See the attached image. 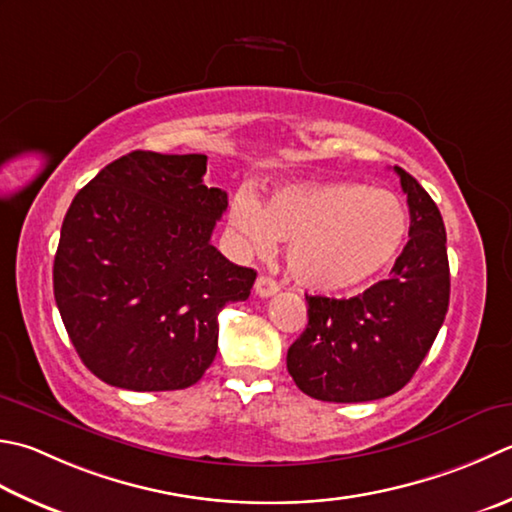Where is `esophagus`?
<instances>
[{
  "label": "esophagus",
  "instance_id": "34e87169",
  "mask_svg": "<svg viewBox=\"0 0 512 512\" xmlns=\"http://www.w3.org/2000/svg\"><path fill=\"white\" fill-rule=\"evenodd\" d=\"M255 293L259 297H273L275 293H279V284L275 279H270L268 275H259L255 282Z\"/></svg>",
  "mask_w": 512,
  "mask_h": 512
}]
</instances>
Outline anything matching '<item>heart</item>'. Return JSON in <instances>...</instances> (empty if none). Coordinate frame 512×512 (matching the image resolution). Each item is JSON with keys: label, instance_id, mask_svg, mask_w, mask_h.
<instances>
[{"label": "heart", "instance_id": "heart-1", "mask_svg": "<svg viewBox=\"0 0 512 512\" xmlns=\"http://www.w3.org/2000/svg\"><path fill=\"white\" fill-rule=\"evenodd\" d=\"M228 224L244 255H268L277 239L288 242L290 275L319 293H342L382 273L408 233L406 208L393 193L350 182L288 184L266 204L242 190Z\"/></svg>", "mask_w": 512, "mask_h": 512}]
</instances>
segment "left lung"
I'll return each mask as SVG.
<instances>
[{
	"label": "left lung",
	"instance_id": "left-lung-1",
	"mask_svg": "<svg viewBox=\"0 0 512 512\" xmlns=\"http://www.w3.org/2000/svg\"><path fill=\"white\" fill-rule=\"evenodd\" d=\"M408 197V244L362 295L310 297L308 326L288 348L297 388L337 404L373 402L402 390L433 346L450 299L442 213L413 175L395 166Z\"/></svg>",
	"mask_w": 512,
	"mask_h": 512
}]
</instances>
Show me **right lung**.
Wrapping results in <instances>:
<instances>
[{
  "label": "right lung",
  "instance_id": "obj_1",
  "mask_svg": "<svg viewBox=\"0 0 512 512\" xmlns=\"http://www.w3.org/2000/svg\"><path fill=\"white\" fill-rule=\"evenodd\" d=\"M206 155L133 150L75 195L53 264L55 302L102 382L150 393L197 384L217 355V315L244 302L253 268L210 244L228 195Z\"/></svg>",
  "mask_w": 512,
  "mask_h": 512
}]
</instances>
